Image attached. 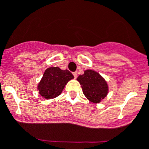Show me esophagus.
Here are the masks:
<instances>
[{
	"label": "esophagus",
	"mask_w": 149,
	"mask_h": 149,
	"mask_svg": "<svg viewBox=\"0 0 149 149\" xmlns=\"http://www.w3.org/2000/svg\"><path fill=\"white\" fill-rule=\"evenodd\" d=\"M73 75H74V78H77V72H73Z\"/></svg>",
	"instance_id": "34e87169"
}]
</instances>
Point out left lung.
<instances>
[{
	"instance_id": "8db88e82",
	"label": "left lung",
	"mask_w": 149,
	"mask_h": 149,
	"mask_svg": "<svg viewBox=\"0 0 149 149\" xmlns=\"http://www.w3.org/2000/svg\"><path fill=\"white\" fill-rule=\"evenodd\" d=\"M80 82L84 94L91 102L99 103L106 96L108 86L104 79L97 72L86 70L77 79Z\"/></svg>"
}]
</instances>
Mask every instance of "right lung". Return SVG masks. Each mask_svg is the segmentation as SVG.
Here are the masks:
<instances>
[{
    "mask_svg": "<svg viewBox=\"0 0 149 149\" xmlns=\"http://www.w3.org/2000/svg\"><path fill=\"white\" fill-rule=\"evenodd\" d=\"M72 78H74L73 74L68 69L61 70L58 67L48 68L38 84V89L43 97L54 98L61 95L65 84Z\"/></svg>",
    "mask_w": 149,
    "mask_h": 149,
    "instance_id": "obj_1",
    "label": "right lung"
}]
</instances>
